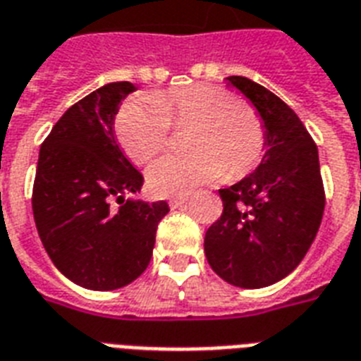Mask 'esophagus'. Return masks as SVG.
<instances>
[{
  "mask_svg": "<svg viewBox=\"0 0 361 361\" xmlns=\"http://www.w3.org/2000/svg\"><path fill=\"white\" fill-rule=\"evenodd\" d=\"M186 201H188V195H178V197L169 199V207H171V209H178V207H183Z\"/></svg>",
  "mask_w": 361,
  "mask_h": 361,
  "instance_id": "1",
  "label": "esophagus"
}]
</instances>
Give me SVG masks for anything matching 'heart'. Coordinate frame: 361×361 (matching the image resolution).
<instances>
[{"label": "heart", "instance_id": "1", "mask_svg": "<svg viewBox=\"0 0 361 361\" xmlns=\"http://www.w3.org/2000/svg\"><path fill=\"white\" fill-rule=\"evenodd\" d=\"M173 128H190V152L152 164L147 183L152 194L184 195L201 184L240 180L257 169L267 152V125L250 104L218 85L194 83L169 89L152 100L126 102L115 119L123 151L147 164L169 143Z\"/></svg>", "mask_w": 361, "mask_h": 361}]
</instances>
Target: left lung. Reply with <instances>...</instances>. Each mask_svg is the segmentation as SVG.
<instances>
[{"label": "left lung", "mask_w": 361, "mask_h": 361, "mask_svg": "<svg viewBox=\"0 0 361 361\" xmlns=\"http://www.w3.org/2000/svg\"><path fill=\"white\" fill-rule=\"evenodd\" d=\"M226 80L257 108L268 143L255 171L220 190L224 212L204 235V255L227 283L261 289L289 276L304 259L326 195L319 151L298 115L247 78Z\"/></svg>", "instance_id": "8db88e82"}]
</instances>
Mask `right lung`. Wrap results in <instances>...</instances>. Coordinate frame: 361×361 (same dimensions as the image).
I'll return each mask as SVG.
<instances>
[{
  "instance_id": "add662e5",
  "label": "right lung",
  "mask_w": 361,
  "mask_h": 361,
  "mask_svg": "<svg viewBox=\"0 0 361 361\" xmlns=\"http://www.w3.org/2000/svg\"><path fill=\"white\" fill-rule=\"evenodd\" d=\"M130 82L108 83L66 109L39 152L35 226L57 270L91 290H114L145 272L166 201L125 199L143 175L121 152L114 121ZM120 204L113 207V201Z\"/></svg>"
}]
</instances>
